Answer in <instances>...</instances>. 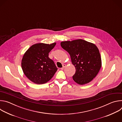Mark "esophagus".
<instances>
[{
	"mask_svg": "<svg viewBox=\"0 0 122 122\" xmlns=\"http://www.w3.org/2000/svg\"><path fill=\"white\" fill-rule=\"evenodd\" d=\"M66 66V65H65V64H63V67L61 68V69H62V70H63V69H64V68H65Z\"/></svg>",
	"mask_w": 122,
	"mask_h": 122,
	"instance_id": "obj_1",
	"label": "esophagus"
}]
</instances>
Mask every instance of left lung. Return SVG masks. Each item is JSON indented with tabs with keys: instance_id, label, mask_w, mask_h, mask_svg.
I'll return each mask as SVG.
<instances>
[{
	"instance_id": "8db88e82",
	"label": "left lung",
	"mask_w": 122,
	"mask_h": 122,
	"mask_svg": "<svg viewBox=\"0 0 122 122\" xmlns=\"http://www.w3.org/2000/svg\"><path fill=\"white\" fill-rule=\"evenodd\" d=\"M61 46L69 53L75 67L73 80L81 85L90 82L101 67V59L97 47L93 43L81 39L63 41Z\"/></svg>"
}]
</instances>
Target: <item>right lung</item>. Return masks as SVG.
I'll list each match as a JSON object with an SVG mask.
<instances>
[{"instance_id":"add662e5","label":"right lung","mask_w":122,"mask_h":122,"mask_svg":"<svg viewBox=\"0 0 122 122\" xmlns=\"http://www.w3.org/2000/svg\"><path fill=\"white\" fill-rule=\"evenodd\" d=\"M56 43L51 44L37 43L31 46L24 54L21 66L25 75L36 84H43L50 81L57 70L49 53Z\"/></svg>"}]
</instances>
